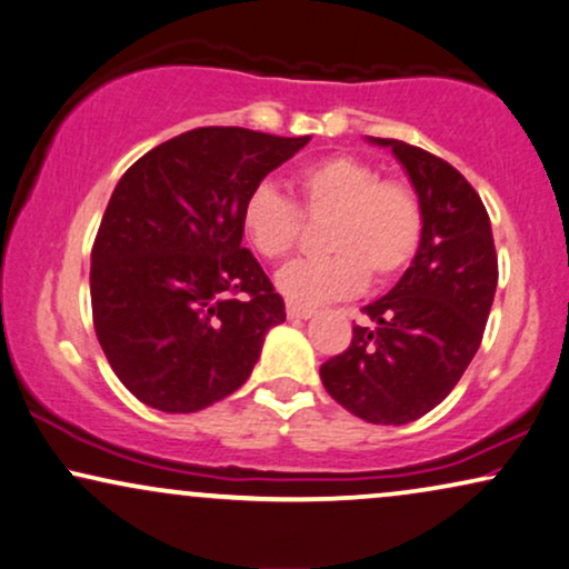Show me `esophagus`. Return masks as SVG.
<instances>
[{
	"mask_svg": "<svg viewBox=\"0 0 569 569\" xmlns=\"http://www.w3.org/2000/svg\"><path fill=\"white\" fill-rule=\"evenodd\" d=\"M286 315H289V320H309V318H312V309L299 307V305H289V307H286Z\"/></svg>",
	"mask_w": 569,
	"mask_h": 569,
	"instance_id": "obj_1",
	"label": "esophagus"
}]
</instances>
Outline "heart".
Returning <instances> with one entry per match:
<instances>
[{
  "label": "heart",
  "instance_id": "b5f03b06",
  "mask_svg": "<svg viewBox=\"0 0 569 569\" xmlns=\"http://www.w3.org/2000/svg\"><path fill=\"white\" fill-rule=\"evenodd\" d=\"M297 191L309 214H333L326 257L286 264L276 286L291 305L320 307L349 299L368 283L399 276L422 239V207L401 181H380L370 162L351 154L322 157L297 172ZM247 241L268 260L293 249L301 231L297 204L272 183H257L241 204Z\"/></svg>",
  "mask_w": 569,
  "mask_h": 569
}]
</instances>
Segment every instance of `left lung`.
Segmentation results:
<instances>
[{"label":"left lung","mask_w":569,"mask_h":569,"mask_svg":"<svg viewBox=\"0 0 569 569\" xmlns=\"http://www.w3.org/2000/svg\"><path fill=\"white\" fill-rule=\"evenodd\" d=\"M391 149L422 207L412 264L362 309L349 349L320 368L326 391L376 426H405L449 397L472 362L491 312L499 264L483 201L441 157L397 139Z\"/></svg>","instance_id":"left-lung-1"}]
</instances>
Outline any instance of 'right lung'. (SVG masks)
Returning <instances> with one entry per match:
<instances>
[{
  "label": "right lung",
  "instance_id": "add662e5",
  "mask_svg": "<svg viewBox=\"0 0 569 569\" xmlns=\"http://www.w3.org/2000/svg\"><path fill=\"white\" fill-rule=\"evenodd\" d=\"M309 136L193 128L136 160L91 249L99 347L128 391L186 415L231 397L283 299L241 247V204Z\"/></svg>",
  "mask_w": 569,
  "mask_h": 569
}]
</instances>
